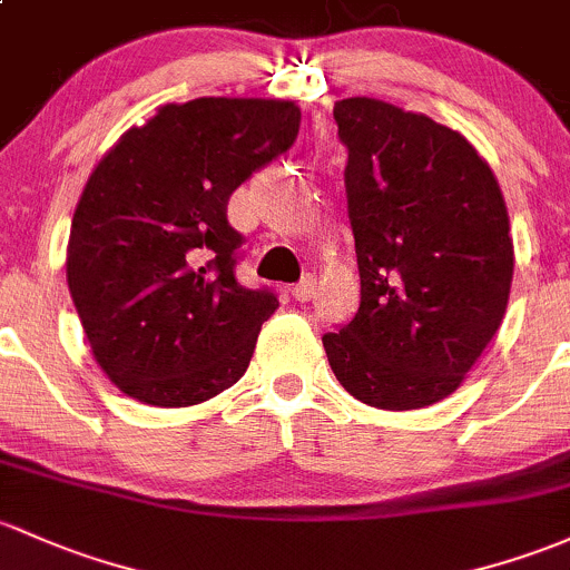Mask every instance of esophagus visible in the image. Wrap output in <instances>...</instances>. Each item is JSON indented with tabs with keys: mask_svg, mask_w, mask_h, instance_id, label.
Returning a JSON list of instances; mask_svg holds the SVG:
<instances>
[{
	"mask_svg": "<svg viewBox=\"0 0 570 570\" xmlns=\"http://www.w3.org/2000/svg\"><path fill=\"white\" fill-rule=\"evenodd\" d=\"M312 293H315V279L312 277H304L302 283L293 287V298H296V302H309Z\"/></svg>",
	"mask_w": 570,
	"mask_h": 570,
	"instance_id": "1",
	"label": "esophagus"
}]
</instances>
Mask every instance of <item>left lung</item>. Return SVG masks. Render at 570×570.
Segmentation results:
<instances>
[{
	"label": "left lung",
	"instance_id": "left-lung-1",
	"mask_svg": "<svg viewBox=\"0 0 570 570\" xmlns=\"http://www.w3.org/2000/svg\"><path fill=\"white\" fill-rule=\"evenodd\" d=\"M347 146L356 317L323 336L351 396L419 410L462 385L503 323L513 279L505 198L462 132L375 97L334 106Z\"/></svg>",
	"mask_w": 570,
	"mask_h": 570
}]
</instances>
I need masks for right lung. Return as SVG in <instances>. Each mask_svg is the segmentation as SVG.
<instances>
[{"label":"right lung","mask_w":570,"mask_h":570,"mask_svg":"<svg viewBox=\"0 0 570 570\" xmlns=\"http://www.w3.org/2000/svg\"><path fill=\"white\" fill-rule=\"evenodd\" d=\"M291 100L168 102L121 132L87 179L67 287L91 356L121 394L189 407L247 372L272 291L234 277L230 193L298 136Z\"/></svg>","instance_id":"add662e5"}]
</instances>
